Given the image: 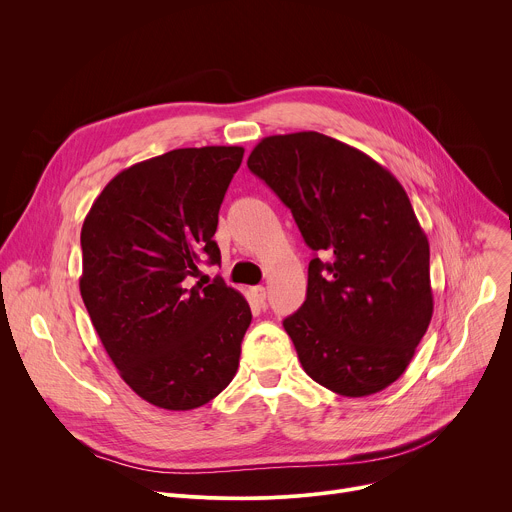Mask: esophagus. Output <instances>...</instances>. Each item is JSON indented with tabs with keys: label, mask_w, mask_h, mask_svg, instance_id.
<instances>
[{
	"label": "esophagus",
	"mask_w": 512,
	"mask_h": 512,
	"mask_svg": "<svg viewBox=\"0 0 512 512\" xmlns=\"http://www.w3.org/2000/svg\"><path fill=\"white\" fill-rule=\"evenodd\" d=\"M251 296H253V300H255L259 306H263V304H265V298H267V291H265L263 285H257V287H251Z\"/></svg>",
	"instance_id": "esophagus-1"
}]
</instances>
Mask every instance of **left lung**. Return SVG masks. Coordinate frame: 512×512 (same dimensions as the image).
I'll return each mask as SVG.
<instances>
[{
	"label": "left lung",
	"mask_w": 512,
	"mask_h": 512,
	"mask_svg": "<svg viewBox=\"0 0 512 512\" xmlns=\"http://www.w3.org/2000/svg\"><path fill=\"white\" fill-rule=\"evenodd\" d=\"M247 166L316 253L306 302L283 320L304 371L344 397L387 389L433 314L429 243L407 192L373 158L318 131L265 137Z\"/></svg>",
	"instance_id": "8db88e82"
}]
</instances>
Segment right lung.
Here are the masks:
<instances>
[{"label": "right lung", "mask_w": 512, "mask_h": 512, "mask_svg": "<svg viewBox=\"0 0 512 512\" xmlns=\"http://www.w3.org/2000/svg\"><path fill=\"white\" fill-rule=\"evenodd\" d=\"M237 145L182 148L119 172L81 231V296L121 379L168 411L196 409L239 369L251 308L200 263H221L212 241L225 192L243 162Z\"/></svg>", "instance_id": "add662e5"}]
</instances>
